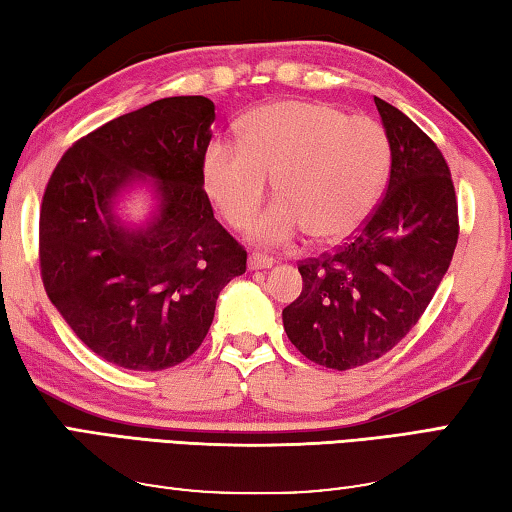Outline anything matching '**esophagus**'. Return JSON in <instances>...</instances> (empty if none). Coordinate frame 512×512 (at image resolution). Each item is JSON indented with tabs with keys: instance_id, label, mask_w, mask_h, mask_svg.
<instances>
[{
	"instance_id": "1",
	"label": "esophagus",
	"mask_w": 512,
	"mask_h": 512,
	"mask_svg": "<svg viewBox=\"0 0 512 512\" xmlns=\"http://www.w3.org/2000/svg\"><path fill=\"white\" fill-rule=\"evenodd\" d=\"M274 265V258L265 256V254H251L247 267L249 270H265V267H272Z\"/></svg>"
}]
</instances>
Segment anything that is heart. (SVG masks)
Wrapping results in <instances>:
<instances>
[{
	"label": "heart",
	"mask_w": 512,
	"mask_h": 512,
	"mask_svg": "<svg viewBox=\"0 0 512 512\" xmlns=\"http://www.w3.org/2000/svg\"><path fill=\"white\" fill-rule=\"evenodd\" d=\"M388 170L381 124L320 102L256 108L242 122L240 145L213 140L201 158L204 188L231 226L251 220L272 177L279 199L249 229L263 245L304 229L315 240L347 238L372 213Z\"/></svg>",
	"instance_id": "1"
}]
</instances>
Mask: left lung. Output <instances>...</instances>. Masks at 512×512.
Returning <instances> with one entry per match:
<instances>
[{
    "label": "left lung",
    "mask_w": 512,
    "mask_h": 512,
    "mask_svg": "<svg viewBox=\"0 0 512 512\" xmlns=\"http://www.w3.org/2000/svg\"><path fill=\"white\" fill-rule=\"evenodd\" d=\"M390 142L381 204L333 254L299 263L301 295L283 308V329L308 360L345 372L397 345L420 320L458 242V204L435 142L374 97Z\"/></svg>",
    "instance_id": "1"
}]
</instances>
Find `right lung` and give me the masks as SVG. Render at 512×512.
I'll list each match as a JSON object with an SVG mask.
<instances>
[{"instance_id":"obj_1","label":"right lung","mask_w":512,"mask_h":512,"mask_svg":"<svg viewBox=\"0 0 512 512\" xmlns=\"http://www.w3.org/2000/svg\"><path fill=\"white\" fill-rule=\"evenodd\" d=\"M215 106L165 97L67 149L40 206V276L56 311L97 356L161 372L204 342L247 251L213 217L201 179ZM157 201L145 223L116 215L129 187Z\"/></svg>"}]
</instances>
